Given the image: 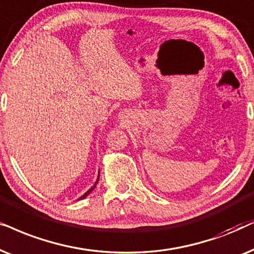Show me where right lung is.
Returning a JSON list of instances; mask_svg holds the SVG:
<instances>
[{
	"mask_svg": "<svg viewBox=\"0 0 254 254\" xmlns=\"http://www.w3.org/2000/svg\"><path fill=\"white\" fill-rule=\"evenodd\" d=\"M99 177H100V172H99ZM99 177H97V180H96V182H95V184H94V186H93V187H92V188H90V189H89V190H88L87 192H84V194H83L82 196H81V197H79V198H77V200H82V198H84V197H87V196H88V195H89V194H90V192H92V191L94 190V188H95V187H96L97 182H99Z\"/></svg>",
	"mask_w": 254,
	"mask_h": 254,
	"instance_id": "right-lung-1",
	"label": "right lung"
}]
</instances>
